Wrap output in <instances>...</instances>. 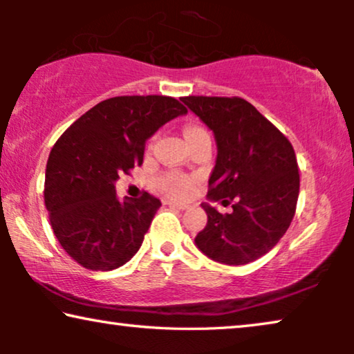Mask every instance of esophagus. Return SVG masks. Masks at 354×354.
<instances>
[{"label":"esophagus","instance_id":"1","mask_svg":"<svg viewBox=\"0 0 354 354\" xmlns=\"http://www.w3.org/2000/svg\"><path fill=\"white\" fill-rule=\"evenodd\" d=\"M167 205L171 207H176L178 211H185L187 209V205H183V203H176V201H167Z\"/></svg>","mask_w":354,"mask_h":354}]
</instances>
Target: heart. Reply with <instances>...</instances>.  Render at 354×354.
<instances>
[{
    "label": "heart",
    "mask_w": 354,
    "mask_h": 354,
    "mask_svg": "<svg viewBox=\"0 0 354 354\" xmlns=\"http://www.w3.org/2000/svg\"><path fill=\"white\" fill-rule=\"evenodd\" d=\"M203 133L207 132L205 129L198 127V125H187L185 130H183L187 142ZM159 187H161V190L169 196L187 198L193 192V180L188 177L178 176V174H166V176L161 177V180H159Z\"/></svg>",
    "instance_id": "heart-1"
}]
</instances>
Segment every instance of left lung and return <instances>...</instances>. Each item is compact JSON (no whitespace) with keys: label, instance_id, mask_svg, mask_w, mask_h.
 Masks as SVG:
<instances>
[{"label":"left lung","instance_id":"obj_1","mask_svg":"<svg viewBox=\"0 0 354 354\" xmlns=\"http://www.w3.org/2000/svg\"><path fill=\"white\" fill-rule=\"evenodd\" d=\"M180 100L214 133L217 156L206 198L235 201L230 214L201 203L207 222L195 245L217 263H253L277 245L297 209L299 174L292 143L241 98Z\"/></svg>","mask_w":354,"mask_h":354}]
</instances>
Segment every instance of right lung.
I'll return each instance as SVG.
<instances>
[{
	"label": "right lung",
	"mask_w": 354,
	"mask_h": 354,
	"mask_svg": "<svg viewBox=\"0 0 354 354\" xmlns=\"http://www.w3.org/2000/svg\"><path fill=\"white\" fill-rule=\"evenodd\" d=\"M183 114L171 96H115L86 111L53 147L45 205L56 239L85 269H118L140 250L161 201L147 192L120 201L115 182L142 166L147 140Z\"/></svg>",
	"instance_id": "right-lung-1"
}]
</instances>
